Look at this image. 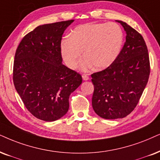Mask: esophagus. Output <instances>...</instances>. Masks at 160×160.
<instances>
[{"instance_id": "obj_1", "label": "esophagus", "mask_w": 160, "mask_h": 160, "mask_svg": "<svg viewBox=\"0 0 160 160\" xmlns=\"http://www.w3.org/2000/svg\"><path fill=\"white\" fill-rule=\"evenodd\" d=\"M82 80H89V77L86 75V74H83V75L82 76Z\"/></svg>"}]
</instances>
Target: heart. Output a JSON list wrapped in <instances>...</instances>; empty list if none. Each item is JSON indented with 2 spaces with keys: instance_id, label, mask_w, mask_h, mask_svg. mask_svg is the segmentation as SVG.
I'll return each mask as SVG.
<instances>
[{
  "instance_id": "obj_1",
  "label": "heart",
  "mask_w": 160,
  "mask_h": 160,
  "mask_svg": "<svg viewBox=\"0 0 160 160\" xmlns=\"http://www.w3.org/2000/svg\"><path fill=\"white\" fill-rule=\"evenodd\" d=\"M123 43V32L118 24L86 23L78 26L71 36L64 38L60 51L66 64L75 68L84 49L85 58L80 68L87 71L94 65L95 69L102 70L115 61Z\"/></svg>"
}]
</instances>
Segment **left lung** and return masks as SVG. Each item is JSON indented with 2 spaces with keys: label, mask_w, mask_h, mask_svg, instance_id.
Returning <instances> with one entry per match:
<instances>
[{
  "label": "left lung",
  "mask_w": 160,
  "mask_h": 160,
  "mask_svg": "<svg viewBox=\"0 0 160 160\" xmlns=\"http://www.w3.org/2000/svg\"><path fill=\"white\" fill-rule=\"evenodd\" d=\"M116 21L126 33L124 46L112 65L92 74L93 109L108 120L123 118L134 110L150 74L148 52L142 36L125 22Z\"/></svg>",
  "instance_id": "left-lung-1"
}]
</instances>
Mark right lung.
<instances>
[{"label":"right lung","mask_w":160,"mask_h":160,"mask_svg":"<svg viewBox=\"0 0 160 160\" xmlns=\"http://www.w3.org/2000/svg\"><path fill=\"white\" fill-rule=\"evenodd\" d=\"M73 22L38 26L22 39L15 52V89L28 111L46 122L67 113L70 94L82 83L81 75L62 63V36Z\"/></svg>","instance_id":"1"}]
</instances>
